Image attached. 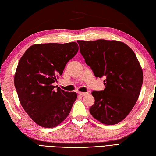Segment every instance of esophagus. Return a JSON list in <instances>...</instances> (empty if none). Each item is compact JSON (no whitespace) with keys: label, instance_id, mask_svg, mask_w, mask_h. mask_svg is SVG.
Segmentation results:
<instances>
[{"label":"esophagus","instance_id":"1","mask_svg":"<svg viewBox=\"0 0 156 156\" xmlns=\"http://www.w3.org/2000/svg\"><path fill=\"white\" fill-rule=\"evenodd\" d=\"M79 93V95H81V96H86V95H87L88 94V92H78Z\"/></svg>","mask_w":156,"mask_h":156}]
</instances>
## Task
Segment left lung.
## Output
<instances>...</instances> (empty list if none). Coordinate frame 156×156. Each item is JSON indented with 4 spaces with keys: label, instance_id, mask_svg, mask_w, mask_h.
Segmentation results:
<instances>
[{
    "label": "left lung",
    "instance_id": "8db88e82",
    "mask_svg": "<svg viewBox=\"0 0 156 156\" xmlns=\"http://www.w3.org/2000/svg\"><path fill=\"white\" fill-rule=\"evenodd\" d=\"M81 55L96 77H105L106 88L92 91L94 104L90 113L112 125L128 115L135 105L143 82V72L133 50L117 41H77Z\"/></svg>",
    "mask_w": 156,
    "mask_h": 156
}]
</instances>
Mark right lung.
Listing matches in <instances>:
<instances>
[{"label": "right lung", "mask_w": 156, "mask_h": 156, "mask_svg": "<svg viewBox=\"0 0 156 156\" xmlns=\"http://www.w3.org/2000/svg\"><path fill=\"white\" fill-rule=\"evenodd\" d=\"M79 50L75 42L32 45L20 58L14 85L21 105L37 124L55 127L64 121L77 99L75 92H66L53 83Z\"/></svg>", "instance_id": "right-lung-1"}]
</instances>
